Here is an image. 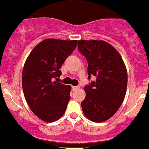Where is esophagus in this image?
I'll use <instances>...</instances> for the list:
<instances>
[{
  "label": "esophagus",
  "instance_id": "1",
  "mask_svg": "<svg viewBox=\"0 0 149 149\" xmlns=\"http://www.w3.org/2000/svg\"><path fill=\"white\" fill-rule=\"evenodd\" d=\"M80 88V86H72V90H77V89H79V88Z\"/></svg>",
  "mask_w": 149,
  "mask_h": 149
}]
</instances>
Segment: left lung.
<instances>
[{
    "label": "left lung",
    "instance_id": "8db88e82",
    "mask_svg": "<svg viewBox=\"0 0 149 149\" xmlns=\"http://www.w3.org/2000/svg\"><path fill=\"white\" fill-rule=\"evenodd\" d=\"M78 50L88 62V79L96 77L85 86L82 111L90 120L104 122L118 111L124 100L127 68L118 51L104 41L79 40Z\"/></svg>",
    "mask_w": 149,
    "mask_h": 149
}]
</instances>
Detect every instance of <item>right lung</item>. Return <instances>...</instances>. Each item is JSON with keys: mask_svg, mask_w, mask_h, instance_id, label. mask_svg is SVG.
Returning a JSON list of instances; mask_svg holds the SVG:
<instances>
[{"mask_svg": "<svg viewBox=\"0 0 149 149\" xmlns=\"http://www.w3.org/2000/svg\"><path fill=\"white\" fill-rule=\"evenodd\" d=\"M77 40L47 38L33 48L22 70V86L31 111L42 120L60 119L70 99L71 86L54 81L61 66L77 46Z\"/></svg>", "mask_w": 149, "mask_h": 149, "instance_id": "1", "label": "right lung"}]
</instances>
